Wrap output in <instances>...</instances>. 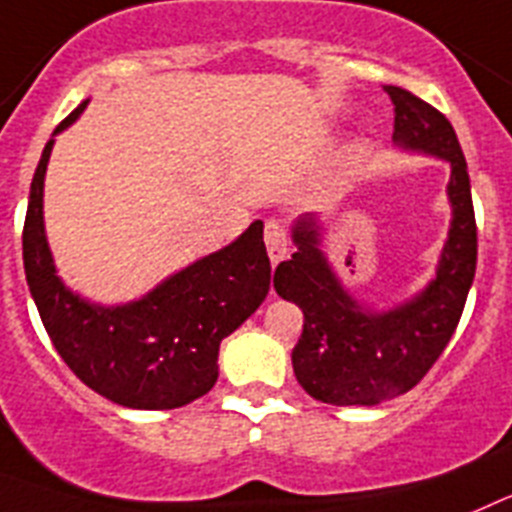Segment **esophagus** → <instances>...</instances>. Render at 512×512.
I'll use <instances>...</instances> for the list:
<instances>
[{
	"mask_svg": "<svg viewBox=\"0 0 512 512\" xmlns=\"http://www.w3.org/2000/svg\"><path fill=\"white\" fill-rule=\"evenodd\" d=\"M262 237H265V247H268L270 260L278 265L283 257L288 255V231L281 221H265V231H262Z\"/></svg>",
	"mask_w": 512,
	"mask_h": 512,
	"instance_id": "1",
	"label": "esophagus"
}]
</instances>
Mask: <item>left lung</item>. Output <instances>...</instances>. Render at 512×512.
<instances>
[{
	"instance_id": "obj_1",
	"label": "left lung",
	"mask_w": 512,
	"mask_h": 512,
	"mask_svg": "<svg viewBox=\"0 0 512 512\" xmlns=\"http://www.w3.org/2000/svg\"><path fill=\"white\" fill-rule=\"evenodd\" d=\"M394 102V141L451 162V231L435 281L389 311H371L342 291L319 252V229L301 219L293 229L299 250L275 268L278 296L299 304L304 330L291 353L301 389L319 402L353 407L399 397L422 381L456 332L477 270V221L466 159L441 110L402 87H384Z\"/></svg>"
}]
</instances>
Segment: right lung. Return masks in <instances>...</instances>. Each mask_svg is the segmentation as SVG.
Wrapping results in <instances>:
<instances>
[{"label":"right lung","instance_id":"add662e5","mask_svg":"<svg viewBox=\"0 0 512 512\" xmlns=\"http://www.w3.org/2000/svg\"><path fill=\"white\" fill-rule=\"evenodd\" d=\"M87 108L82 102L53 133ZM53 139L41 154L22 226V262L56 353L79 381L133 410H175L219 379V345L262 304L270 260L262 221L126 306L87 304L61 283L43 231V177Z\"/></svg>","mask_w":512,"mask_h":512}]
</instances>
